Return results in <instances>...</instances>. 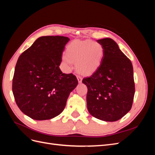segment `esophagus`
<instances>
[{
  "instance_id": "34e87169",
  "label": "esophagus",
  "mask_w": 155,
  "mask_h": 155,
  "mask_svg": "<svg viewBox=\"0 0 155 155\" xmlns=\"http://www.w3.org/2000/svg\"><path fill=\"white\" fill-rule=\"evenodd\" d=\"M77 79H78V82H79V83H81L82 82V78H81V76H77Z\"/></svg>"
}]
</instances>
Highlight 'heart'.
<instances>
[{"label": "heart", "instance_id": "b5f03b06", "mask_svg": "<svg viewBox=\"0 0 155 155\" xmlns=\"http://www.w3.org/2000/svg\"><path fill=\"white\" fill-rule=\"evenodd\" d=\"M104 48L97 42L92 40H76L70 43L62 61L67 70L70 71L73 63L82 74H90L98 69L104 58Z\"/></svg>", "mask_w": 155, "mask_h": 155}]
</instances>
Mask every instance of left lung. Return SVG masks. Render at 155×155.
<instances>
[{"label": "left lung", "mask_w": 155, "mask_h": 155, "mask_svg": "<svg viewBox=\"0 0 155 155\" xmlns=\"http://www.w3.org/2000/svg\"><path fill=\"white\" fill-rule=\"evenodd\" d=\"M104 48L100 67L83 78L87 85V105L92 116L105 121L121 119L132 107L135 87L130 59L110 38L97 40Z\"/></svg>", "instance_id": "obj_1"}]
</instances>
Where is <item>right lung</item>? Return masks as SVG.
I'll use <instances>...</instances> for the list:
<instances>
[{
    "label": "right lung",
    "mask_w": 155,
    "mask_h": 155,
    "mask_svg": "<svg viewBox=\"0 0 155 155\" xmlns=\"http://www.w3.org/2000/svg\"><path fill=\"white\" fill-rule=\"evenodd\" d=\"M69 40L64 36L41 37L17 60L13 94L20 110L32 119L46 120L60 114L78 85L76 76L64 74L59 67Z\"/></svg>",
    "instance_id": "obj_1"
}]
</instances>
